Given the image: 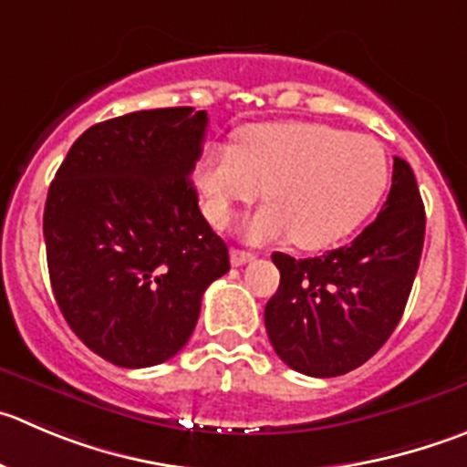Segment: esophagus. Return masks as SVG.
I'll return each instance as SVG.
<instances>
[{"instance_id": "34e87169", "label": "esophagus", "mask_w": 467, "mask_h": 467, "mask_svg": "<svg viewBox=\"0 0 467 467\" xmlns=\"http://www.w3.org/2000/svg\"><path fill=\"white\" fill-rule=\"evenodd\" d=\"M229 256H231V265H245V264H250V261L256 259L254 252L238 250V247H234V250L229 252Z\"/></svg>"}]
</instances>
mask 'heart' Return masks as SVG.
Segmentation results:
<instances>
[{
  "instance_id": "1",
  "label": "heart",
  "mask_w": 467,
  "mask_h": 467,
  "mask_svg": "<svg viewBox=\"0 0 467 467\" xmlns=\"http://www.w3.org/2000/svg\"><path fill=\"white\" fill-rule=\"evenodd\" d=\"M388 183L380 141L317 121L247 126L236 146H211L197 167L213 224L224 226L238 203L264 194L270 206L245 222L247 238H293L309 252L350 236L376 211Z\"/></svg>"
}]
</instances>
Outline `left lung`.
I'll use <instances>...</instances> for the list:
<instances>
[{
    "instance_id": "left-lung-1",
    "label": "left lung",
    "mask_w": 467,
    "mask_h": 467,
    "mask_svg": "<svg viewBox=\"0 0 467 467\" xmlns=\"http://www.w3.org/2000/svg\"><path fill=\"white\" fill-rule=\"evenodd\" d=\"M424 226L415 174L406 160L394 158L388 202L353 243L314 259L275 252L279 288L264 318L282 362L314 379L348 374L367 362L401 321Z\"/></svg>"
}]
</instances>
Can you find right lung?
I'll list each match as a JSON object with an SVG mask.
<instances>
[{
  "instance_id": "add662e5",
  "label": "right lung",
  "mask_w": 467,
  "mask_h": 467,
  "mask_svg": "<svg viewBox=\"0 0 467 467\" xmlns=\"http://www.w3.org/2000/svg\"><path fill=\"white\" fill-rule=\"evenodd\" d=\"M206 112L164 108L78 137L43 213L55 300L84 346L126 369L174 358L229 250L199 211L190 174Z\"/></svg>"
}]
</instances>
